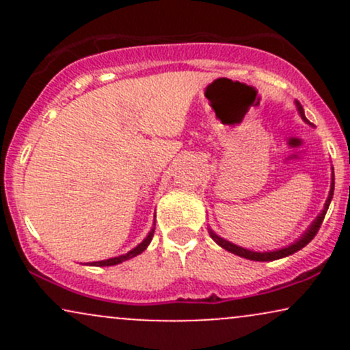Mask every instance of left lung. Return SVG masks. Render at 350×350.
Returning <instances> with one entry per match:
<instances>
[{"label": "left lung", "instance_id": "obj_1", "mask_svg": "<svg viewBox=\"0 0 350 350\" xmlns=\"http://www.w3.org/2000/svg\"><path fill=\"white\" fill-rule=\"evenodd\" d=\"M298 110H299L301 116H303V118H304V113H303V107H301L299 103H298ZM304 120H306V118H304ZM332 194H334V174H332L331 192H329V198H327V200H326V204H324V208H323V212H321L319 217H317V219L314 220V222H312V226L308 228V230H306V234H304L303 237H301V239L298 240V242L291 243L290 247H286V248H281V250H275V252H263V253H262V252H252V250H247V248H242V247H239V245H234V243L227 242V240H224L222 237L215 235L214 232H212V230H208V232H211V237H212V239L215 240L217 243L220 245V247H222V248H226V250H228V252L235 253V255H239V256H243V258H248V260H255V262H271V260H278V258H283V256H288V255H291V253H296V252H298V250H301V248H303V247H306V245H308L309 242H311L312 239H314L317 232H319V227H321V224H323L324 217H326V212H327V208H329V204H331Z\"/></svg>", "mask_w": 350, "mask_h": 350}]
</instances>
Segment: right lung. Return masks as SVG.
<instances>
[{"instance_id": "1", "label": "right lung", "mask_w": 350, "mask_h": 350, "mask_svg": "<svg viewBox=\"0 0 350 350\" xmlns=\"http://www.w3.org/2000/svg\"><path fill=\"white\" fill-rule=\"evenodd\" d=\"M152 235H154V228H152L150 234H148L146 239H144L143 242L138 245V247H135L133 250H130L128 253H124V255H122V256H115V258H110V260H102V262H94V263H90V265H94V267H111V265H118V263L124 262V260L133 258V256L139 255V253L146 250V247H148V245H150V242H151Z\"/></svg>"}]
</instances>
